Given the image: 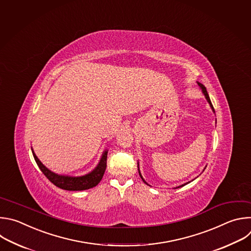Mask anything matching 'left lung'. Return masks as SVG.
<instances>
[{
  "instance_id": "left-lung-1",
  "label": "left lung",
  "mask_w": 251,
  "mask_h": 251,
  "mask_svg": "<svg viewBox=\"0 0 251 251\" xmlns=\"http://www.w3.org/2000/svg\"><path fill=\"white\" fill-rule=\"evenodd\" d=\"M198 85H199V87L202 89V92H203V94L205 95V97H206V99H207V101L209 102V104H210V106H211V108H212V110L215 112V109H214V107H213V105H212V102H211V100H210V97H209V94H208V92H207V89H206V87L203 85V84H201V83H199L198 82ZM138 164V163H137ZM138 173H139V176H140V178L142 179V181L145 183V184H147L145 181H144V179L142 178V176H141V174H140V171H139V169H138ZM186 184H188V183H186ZM186 184H183V185H181V186H179V187H183V186H185ZM148 185V184H147ZM178 187V188H179Z\"/></svg>"
}]
</instances>
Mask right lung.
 Wrapping results in <instances>:
<instances>
[{"instance_id": "1", "label": "right lung", "mask_w": 251, "mask_h": 251, "mask_svg": "<svg viewBox=\"0 0 251 251\" xmlns=\"http://www.w3.org/2000/svg\"><path fill=\"white\" fill-rule=\"evenodd\" d=\"M32 154L36 164L38 165L41 172L45 175V177L52 184H54L56 187L63 190H67V191H83V190L91 189L97 186L100 183V181L102 180L105 170L107 168L108 150H105L101 160H100L99 164L92 172L79 177L58 175L52 171H50L40 162V160L37 158V156L33 152V150H32Z\"/></svg>"}]
</instances>
